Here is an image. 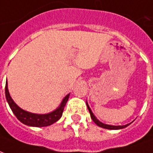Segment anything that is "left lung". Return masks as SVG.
<instances>
[{
  "instance_id": "obj_1",
  "label": "left lung",
  "mask_w": 153,
  "mask_h": 153,
  "mask_svg": "<svg viewBox=\"0 0 153 153\" xmlns=\"http://www.w3.org/2000/svg\"><path fill=\"white\" fill-rule=\"evenodd\" d=\"M86 104H87V108L88 110H89V112H90V117L92 118V120L94 123L96 124L97 126H99L100 127H102V128H104V129H108V130H120V129H123V128H126L130 124H127V125H125V126H111V125H106V124L102 123L101 121H100L98 119H97L95 117H94V115L93 114V112L92 111L90 110V107L88 105V103L86 102Z\"/></svg>"
}]
</instances>
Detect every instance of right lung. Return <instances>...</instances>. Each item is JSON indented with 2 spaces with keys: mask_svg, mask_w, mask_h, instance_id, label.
Here are the masks:
<instances>
[{
  "mask_svg": "<svg viewBox=\"0 0 153 153\" xmlns=\"http://www.w3.org/2000/svg\"><path fill=\"white\" fill-rule=\"evenodd\" d=\"M5 98H6L10 108L19 121H21L24 125L29 126L44 127L51 126L59 120L60 117L63 115L64 107L68 100L69 94L68 95H66L58 108L55 109L53 112L47 113V114H35V113L28 112L20 108L14 102V100H12V98L10 95L9 90H8L7 81L5 83Z\"/></svg>",
  "mask_w": 153,
  "mask_h": 153,
  "instance_id": "right-lung-1",
  "label": "right lung"
}]
</instances>
